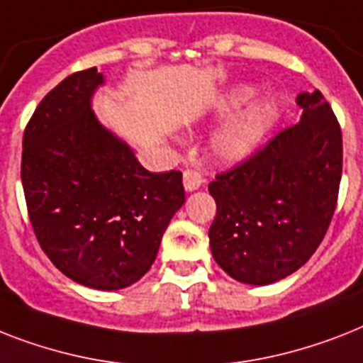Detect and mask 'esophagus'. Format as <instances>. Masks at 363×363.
<instances>
[{"instance_id": "34e87169", "label": "esophagus", "mask_w": 363, "mask_h": 363, "mask_svg": "<svg viewBox=\"0 0 363 363\" xmlns=\"http://www.w3.org/2000/svg\"><path fill=\"white\" fill-rule=\"evenodd\" d=\"M182 184H184V190L186 191H196L203 184V177L197 172H194V169H184V173H182Z\"/></svg>"}]
</instances>
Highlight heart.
Instances as JSON below:
<instances>
[{"label": "heart", "instance_id": "obj_1", "mask_svg": "<svg viewBox=\"0 0 363 363\" xmlns=\"http://www.w3.org/2000/svg\"><path fill=\"white\" fill-rule=\"evenodd\" d=\"M255 93L257 89L253 85L238 84L223 91L214 102V111L220 117L235 113L214 130L208 141V151L220 164H240L252 158L267 141L274 126L278 125L281 115L278 102L272 96H261L252 101ZM242 105L247 108H243Z\"/></svg>", "mask_w": 363, "mask_h": 363}]
</instances>
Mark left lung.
Segmentation results:
<instances>
[{
    "instance_id": "left-lung-1",
    "label": "left lung",
    "mask_w": 363,
    "mask_h": 363,
    "mask_svg": "<svg viewBox=\"0 0 363 363\" xmlns=\"http://www.w3.org/2000/svg\"><path fill=\"white\" fill-rule=\"evenodd\" d=\"M298 125L208 184L216 218L212 257L233 279L270 285L296 272L319 248L340 191L343 141L320 95L300 93Z\"/></svg>"
}]
</instances>
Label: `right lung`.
<instances>
[{
  "label": "right lung",
  "mask_w": 363,
  "mask_h": 363,
  "mask_svg": "<svg viewBox=\"0 0 363 363\" xmlns=\"http://www.w3.org/2000/svg\"><path fill=\"white\" fill-rule=\"evenodd\" d=\"M96 67L44 96L23 132L22 184L40 248L72 281L99 291L135 284L184 203L182 173H151L106 128Z\"/></svg>",
  "instance_id": "1"
}]
</instances>
